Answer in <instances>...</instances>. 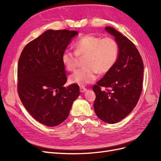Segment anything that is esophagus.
I'll list each match as a JSON object with an SVG mask.
<instances>
[{"mask_svg": "<svg viewBox=\"0 0 161 161\" xmlns=\"http://www.w3.org/2000/svg\"><path fill=\"white\" fill-rule=\"evenodd\" d=\"M86 91V89L85 88V87H84V86H80V91L81 92H85Z\"/></svg>", "mask_w": 161, "mask_h": 161, "instance_id": "obj_1", "label": "esophagus"}]
</instances>
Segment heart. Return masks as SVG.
I'll return each instance as SVG.
<instances>
[{
  "label": "heart",
  "mask_w": 161,
  "mask_h": 161,
  "mask_svg": "<svg viewBox=\"0 0 161 161\" xmlns=\"http://www.w3.org/2000/svg\"><path fill=\"white\" fill-rule=\"evenodd\" d=\"M75 52L65 50L62 55V62L66 69L75 70L79 57H84L85 66L75 71L69 76L71 83L84 85L94 82L98 76L108 73L118 58L119 47L114 38L87 35L74 43Z\"/></svg>",
  "instance_id": "obj_1"
}]
</instances>
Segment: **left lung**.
Here are the masks:
<instances>
[{
    "instance_id": "1",
    "label": "left lung",
    "mask_w": 161,
    "mask_h": 161,
    "mask_svg": "<svg viewBox=\"0 0 161 161\" xmlns=\"http://www.w3.org/2000/svg\"><path fill=\"white\" fill-rule=\"evenodd\" d=\"M105 29L115 37L119 52L113 69L92 86L96 95L94 109L100 119L115 124L129 115L138 103L142 91L144 64L132 42L113 27Z\"/></svg>"
}]
</instances>
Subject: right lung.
<instances>
[{"label":"right lung","instance_id":"1","mask_svg":"<svg viewBox=\"0 0 161 161\" xmlns=\"http://www.w3.org/2000/svg\"><path fill=\"white\" fill-rule=\"evenodd\" d=\"M76 31L47 30L23 48L17 66V92L34 119L47 126L62 123L80 95L79 86L67 81L62 55Z\"/></svg>","mask_w":161,"mask_h":161}]
</instances>
